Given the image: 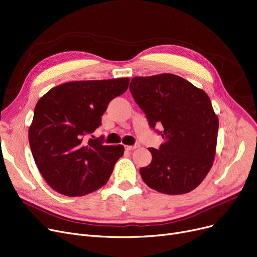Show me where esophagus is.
<instances>
[{
	"instance_id": "34e87169",
	"label": "esophagus",
	"mask_w": 257,
	"mask_h": 257,
	"mask_svg": "<svg viewBox=\"0 0 257 257\" xmlns=\"http://www.w3.org/2000/svg\"><path fill=\"white\" fill-rule=\"evenodd\" d=\"M139 147H140V144H135V145H132V146H125V149L131 151V150H135L136 148H139Z\"/></svg>"
}]
</instances>
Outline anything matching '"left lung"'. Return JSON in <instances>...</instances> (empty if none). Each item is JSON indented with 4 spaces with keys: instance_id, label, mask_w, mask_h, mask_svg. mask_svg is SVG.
<instances>
[{
    "instance_id": "1",
    "label": "left lung",
    "mask_w": 257,
    "mask_h": 257,
    "mask_svg": "<svg viewBox=\"0 0 257 257\" xmlns=\"http://www.w3.org/2000/svg\"><path fill=\"white\" fill-rule=\"evenodd\" d=\"M129 90L151 129L164 140L159 149H148L152 161L140 169L143 181L161 193L192 191L204 181L215 156L218 118L209 96L169 73L133 77Z\"/></svg>"
}]
</instances>
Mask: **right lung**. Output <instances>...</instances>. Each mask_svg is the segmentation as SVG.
I'll list each match as a JSON object with an SVG mask.
<instances>
[{
  "label": "right lung",
  "mask_w": 257,
  "mask_h": 257,
  "mask_svg": "<svg viewBox=\"0 0 257 257\" xmlns=\"http://www.w3.org/2000/svg\"><path fill=\"white\" fill-rule=\"evenodd\" d=\"M129 79L69 82L39 99L29 128V145L39 171L61 194L82 196L104 186L124 147L105 146L92 133Z\"/></svg>",
  "instance_id": "right-lung-1"
}]
</instances>
